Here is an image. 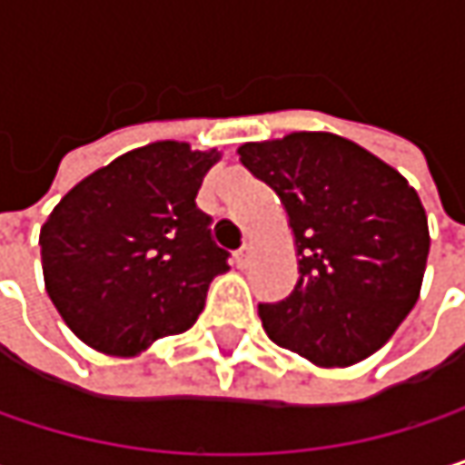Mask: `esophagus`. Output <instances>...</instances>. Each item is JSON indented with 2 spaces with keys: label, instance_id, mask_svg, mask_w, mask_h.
<instances>
[{
  "label": "esophagus",
  "instance_id": "obj_1",
  "mask_svg": "<svg viewBox=\"0 0 465 465\" xmlns=\"http://www.w3.org/2000/svg\"><path fill=\"white\" fill-rule=\"evenodd\" d=\"M250 261H252V250H250V247H242V250L233 255V263H236L239 269H247V266H250Z\"/></svg>",
  "mask_w": 465,
  "mask_h": 465
}]
</instances>
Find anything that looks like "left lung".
Here are the masks:
<instances>
[{
  "label": "left lung",
  "mask_w": 465,
  "mask_h": 465,
  "mask_svg": "<svg viewBox=\"0 0 465 465\" xmlns=\"http://www.w3.org/2000/svg\"><path fill=\"white\" fill-rule=\"evenodd\" d=\"M236 153L285 207L299 258L293 293L258 307L269 339L315 366L377 352L420 299L430 236L418 191L331 132L244 142Z\"/></svg>",
  "instance_id": "8db88e82"
}]
</instances>
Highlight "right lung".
<instances>
[{"label": "right lung", "mask_w": 465, "mask_h": 465, "mask_svg": "<svg viewBox=\"0 0 465 465\" xmlns=\"http://www.w3.org/2000/svg\"><path fill=\"white\" fill-rule=\"evenodd\" d=\"M218 147L161 140L83 177L40 232L43 277L69 331L91 350L134 358L183 333L229 269L196 207Z\"/></svg>", "instance_id": "add662e5"}]
</instances>
